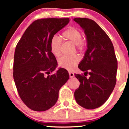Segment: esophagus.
I'll return each mask as SVG.
<instances>
[{"label": "esophagus", "mask_w": 129, "mask_h": 129, "mask_svg": "<svg viewBox=\"0 0 129 129\" xmlns=\"http://www.w3.org/2000/svg\"><path fill=\"white\" fill-rule=\"evenodd\" d=\"M69 76H70V78H72V77H73L74 76H75V75H74V73H73V72H69Z\"/></svg>", "instance_id": "esophagus-1"}]
</instances>
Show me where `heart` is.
I'll list each match as a JSON object with an SVG mask.
<instances>
[{"instance_id":"b5f03b06","label":"heart","mask_w":129,"mask_h":129,"mask_svg":"<svg viewBox=\"0 0 129 129\" xmlns=\"http://www.w3.org/2000/svg\"><path fill=\"white\" fill-rule=\"evenodd\" d=\"M62 38L64 40H69L76 45L77 50L82 52L86 47V42L82 38V33L78 29L70 27L62 33ZM61 39L59 37H52L50 42L51 52L56 57H59L61 54ZM79 56H64L61 57L59 60V66L68 70H72L75 68L79 61Z\"/></svg>"}]
</instances>
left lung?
<instances>
[{"mask_svg":"<svg viewBox=\"0 0 129 129\" xmlns=\"http://www.w3.org/2000/svg\"><path fill=\"white\" fill-rule=\"evenodd\" d=\"M73 20L84 30L87 40V49L78 67L84 76L90 75L87 78L75 74L80 84L74 95L80 106L94 109L103 105L113 90L117 60L110 38L94 20L80 17Z\"/></svg>","mask_w":129,"mask_h":129,"instance_id":"8db88e82","label":"left lung"}]
</instances>
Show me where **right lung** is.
Returning a JSON list of instances; mask_svg holds the SVG:
<instances>
[{
    "label": "right lung",
    "mask_w": 129,
    "mask_h": 129,
    "mask_svg": "<svg viewBox=\"0 0 129 129\" xmlns=\"http://www.w3.org/2000/svg\"><path fill=\"white\" fill-rule=\"evenodd\" d=\"M69 21V18L35 20L27 28L16 47L14 81L21 99L31 110L43 112L53 106L57 101L60 89L69 79L68 72L63 68L49 75L57 66L50 50V40Z\"/></svg>",
    "instance_id": "right-lung-1"
}]
</instances>
